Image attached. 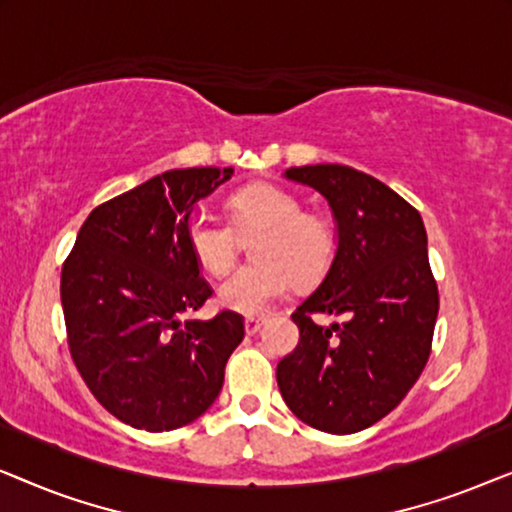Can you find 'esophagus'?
<instances>
[{
  "mask_svg": "<svg viewBox=\"0 0 512 512\" xmlns=\"http://www.w3.org/2000/svg\"><path fill=\"white\" fill-rule=\"evenodd\" d=\"M263 324H265L263 317H247L244 319V331H247V335H256L263 328Z\"/></svg>",
  "mask_w": 512,
  "mask_h": 512,
  "instance_id": "esophagus-1",
  "label": "esophagus"
}]
</instances>
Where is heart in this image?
Returning <instances> with one entry per match:
<instances>
[{"label": "heart", "instance_id": "obj_1", "mask_svg": "<svg viewBox=\"0 0 512 512\" xmlns=\"http://www.w3.org/2000/svg\"><path fill=\"white\" fill-rule=\"evenodd\" d=\"M230 223L200 212L186 226V242L209 275H223L251 238V261L219 286V303L230 312L261 314L296 284H312L331 268L338 235L324 214L305 212L303 200L277 184H254L228 200Z\"/></svg>", "mask_w": 512, "mask_h": 512}]
</instances>
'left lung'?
I'll use <instances>...</instances> for the list:
<instances>
[{
  "instance_id": "left-lung-1",
  "label": "left lung",
  "mask_w": 512,
  "mask_h": 512,
  "mask_svg": "<svg viewBox=\"0 0 512 512\" xmlns=\"http://www.w3.org/2000/svg\"><path fill=\"white\" fill-rule=\"evenodd\" d=\"M338 223V251L319 289L296 307L300 340L277 363L284 403L312 429L345 436L389 415L429 361L438 317L422 216L387 184L347 165H303ZM314 313H349L319 327Z\"/></svg>"
}]
</instances>
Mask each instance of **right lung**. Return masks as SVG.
Returning <instances> with one entry per match:
<instances>
[{"label": "right lung", "instance_id": "right-lung-1", "mask_svg": "<svg viewBox=\"0 0 512 512\" xmlns=\"http://www.w3.org/2000/svg\"><path fill=\"white\" fill-rule=\"evenodd\" d=\"M233 167L158 174L95 207L62 265L67 345L90 394L151 433L191 424L216 401L244 321H198L212 289L186 242L193 207Z\"/></svg>", "mask_w": 512, "mask_h": 512}]
</instances>
